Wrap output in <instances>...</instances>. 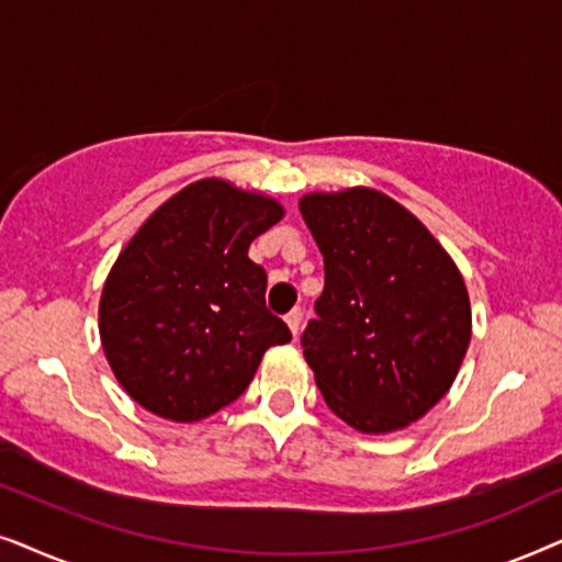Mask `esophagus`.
<instances>
[{
    "instance_id": "esophagus-1",
    "label": "esophagus",
    "mask_w": 562,
    "mask_h": 562,
    "mask_svg": "<svg viewBox=\"0 0 562 562\" xmlns=\"http://www.w3.org/2000/svg\"><path fill=\"white\" fill-rule=\"evenodd\" d=\"M285 321H288L290 331H293V336H295V339H297V334H301V324H303V313H301V308L290 311L288 316H285Z\"/></svg>"
}]
</instances>
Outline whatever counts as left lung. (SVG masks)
<instances>
[{"label": "left lung", "mask_w": 562, "mask_h": 562, "mask_svg": "<svg viewBox=\"0 0 562 562\" xmlns=\"http://www.w3.org/2000/svg\"><path fill=\"white\" fill-rule=\"evenodd\" d=\"M324 254L318 318L301 336L326 406L359 434H391L450 391L473 336L458 265L398 200L372 187L305 192Z\"/></svg>", "instance_id": "1"}]
</instances>
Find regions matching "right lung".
Segmentation results:
<instances>
[{
	"label": "right lung",
	"mask_w": 562,
	"mask_h": 562,
	"mask_svg": "<svg viewBox=\"0 0 562 562\" xmlns=\"http://www.w3.org/2000/svg\"><path fill=\"white\" fill-rule=\"evenodd\" d=\"M282 218L280 200L205 177L140 223L100 295L102 351L138 406L203 422L246 391L269 347L290 341L249 259L254 238Z\"/></svg>",
	"instance_id": "right-lung-1"
}]
</instances>
